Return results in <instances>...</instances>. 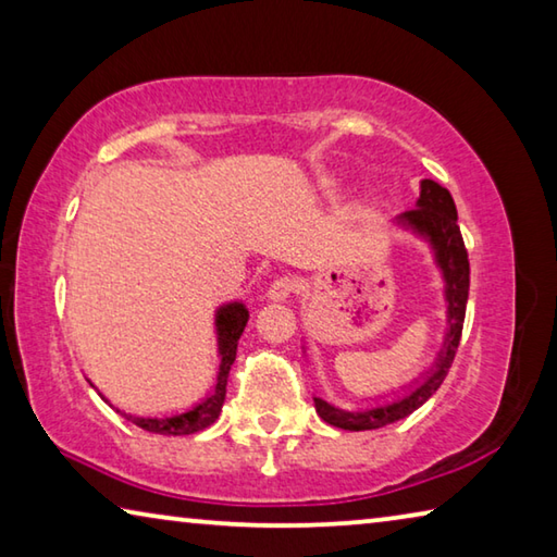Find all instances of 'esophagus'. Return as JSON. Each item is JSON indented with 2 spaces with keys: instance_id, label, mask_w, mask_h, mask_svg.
Masks as SVG:
<instances>
[{
  "instance_id": "esophagus-1",
  "label": "esophagus",
  "mask_w": 557,
  "mask_h": 557,
  "mask_svg": "<svg viewBox=\"0 0 557 557\" xmlns=\"http://www.w3.org/2000/svg\"><path fill=\"white\" fill-rule=\"evenodd\" d=\"M295 292H297V280L292 275H282L268 287V299L270 301H285L289 295H295Z\"/></svg>"
}]
</instances>
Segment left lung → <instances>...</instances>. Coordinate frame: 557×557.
I'll return each mask as SVG.
<instances>
[{"mask_svg":"<svg viewBox=\"0 0 557 557\" xmlns=\"http://www.w3.org/2000/svg\"><path fill=\"white\" fill-rule=\"evenodd\" d=\"M398 223L403 228L418 233L425 238L432 250H435V262L445 277V299H447V336L445 346L440 348V356L432 371L425 373L418 385L403 398L379 405V408L369 410H342L336 405L326 403L322 398H314V408L319 418L329 425L361 432V430H379L408 418L412 410H418L422 403H428L435 391L445 381L451 361H455L461 326H465L467 314V297H469V258L465 240H461V231L457 225V206L451 201V194L445 186H440L432 178H422L420 182V199L418 209L405 211L398 215Z\"/></svg>","mask_w":557,"mask_h":557,"instance_id":"1","label":"left lung"}]
</instances>
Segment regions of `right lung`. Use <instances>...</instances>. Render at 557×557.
<instances>
[{
  "label": "right lung",
  "mask_w": 557,
  "mask_h": 557,
  "mask_svg": "<svg viewBox=\"0 0 557 557\" xmlns=\"http://www.w3.org/2000/svg\"><path fill=\"white\" fill-rule=\"evenodd\" d=\"M248 317L250 314L243 301H228V305H223L219 312H215V334H219L221 366H219V379H215V385L209 398L201 400L191 410L174 414V418H132V422L147 432H157V435H194V432L213 425V422L219 420L221 408H223L228 373L235 361V351H238V338L243 334L245 324H248Z\"/></svg>",
  "instance_id": "right-lung-1"
}]
</instances>
